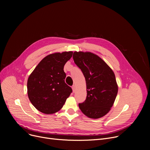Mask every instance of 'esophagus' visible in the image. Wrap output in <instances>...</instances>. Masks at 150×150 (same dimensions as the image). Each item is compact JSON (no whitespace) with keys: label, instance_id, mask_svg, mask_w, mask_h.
<instances>
[{"label":"esophagus","instance_id":"obj_1","mask_svg":"<svg viewBox=\"0 0 150 150\" xmlns=\"http://www.w3.org/2000/svg\"><path fill=\"white\" fill-rule=\"evenodd\" d=\"M72 90H73V92H75V90H76V88H75V85L72 86Z\"/></svg>","mask_w":150,"mask_h":150}]
</instances>
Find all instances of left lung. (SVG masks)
Instances as JSON below:
<instances>
[{"mask_svg": "<svg viewBox=\"0 0 150 150\" xmlns=\"http://www.w3.org/2000/svg\"><path fill=\"white\" fill-rule=\"evenodd\" d=\"M73 59L85 77L87 97L78 104L82 112L92 119L105 115L112 106L118 92L112 69L97 55L91 52H75Z\"/></svg>", "mask_w": 150, "mask_h": 150, "instance_id": "left-lung-1", "label": "left lung"}]
</instances>
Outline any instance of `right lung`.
Instances as JSON below:
<instances>
[{
  "mask_svg": "<svg viewBox=\"0 0 150 150\" xmlns=\"http://www.w3.org/2000/svg\"><path fill=\"white\" fill-rule=\"evenodd\" d=\"M72 54V52H64L49 54L29 76L28 96L38 111L45 114L58 112L72 93V88L64 81V66Z\"/></svg>",
  "mask_w": 150,
  "mask_h": 150,
  "instance_id": "add662e5",
  "label": "right lung"
}]
</instances>
